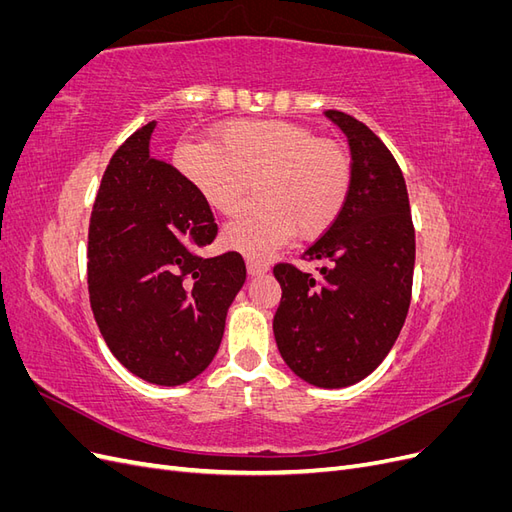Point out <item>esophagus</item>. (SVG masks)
Here are the masks:
<instances>
[{
	"mask_svg": "<svg viewBox=\"0 0 512 512\" xmlns=\"http://www.w3.org/2000/svg\"><path fill=\"white\" fill-rule=\"evenodd\" d=\"M267 271H269L267 262L247 258V273H250V275H262V273H267Z\"/></svg>",
	"mask_w": 512,
	"mask_h": 512,
	"instance_id": "34e87169",
	"label": "esophagus"
}]
</instances>
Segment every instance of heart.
<instances>
[{
  "label": "heart",
  "instance_id": "heart-1",
  "mask_svg": "<svg viewBox=\"0 0 512 512\" xmlns=\"http://www.w3.org/2000/svg\"><path fill=\"white\" fill-rule=\"evenodd\" d=\"M213 143H183L175 166L205 203L235 211L222 239L241 254L265 258L288 239H316L342 215L352 188V160L331 138L292 121L237 119L215 128Z\"/></svg>",
  "mask_w": 512,
  "mask_h": 512
}]
</instances>
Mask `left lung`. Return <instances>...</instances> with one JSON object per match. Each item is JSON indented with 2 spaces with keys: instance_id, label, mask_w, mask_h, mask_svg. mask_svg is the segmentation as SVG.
Returning <instances> with one entry per match:
<instances>
[{
  "instance_id": "obj_1",
  "label": "left lung",
  "mask_w": 512,
  "mask_h": 512,
  "mask_svg": "<svg viewBox=\"0 0 512 512\" xmlns=\"http://www.w3.org/2000/svg\"><path fill=\"white\" fill-rule=\"evenodd\" d=\"M350 145L352 188L339 220L307 247L320 277L288 262L273 267L282 301L273 333L301 380L342 389L369 376L404 327L414 273V226L404 175L363 121L324 111Z\"/></svg>"
}]
</instances>
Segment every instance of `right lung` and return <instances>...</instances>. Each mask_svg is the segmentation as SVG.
Segmentation results:
<instances>
[{
  "label": "right lung",
  "mask_w": 512,
  "mask_h": 512,
  "mask_svg": "<svg viewBox=\"0 0 512 512\" xmlns=\"http://www.w3.org/2000/svg\"><path fill=\"white\" fill-rule=\"evenodd\" d=\"M156 121L108 162L91 211L87 284L115 359L151 384L177 386L209 367L245 282L241 254L207 258L218 224L175 166L151 158Z\"/></svg>",
  "instance_id": "obj_1"
}]
</instances>
